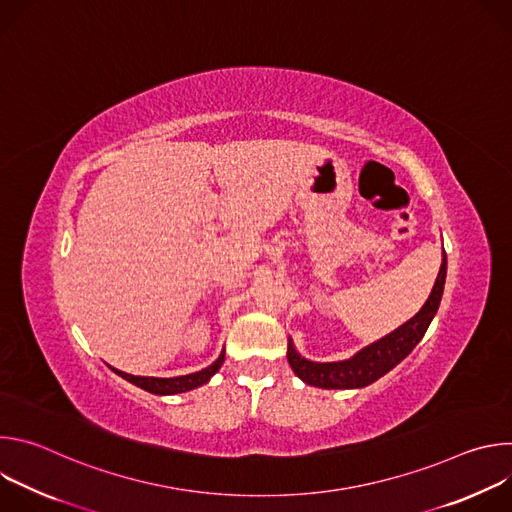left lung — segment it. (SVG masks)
Wrapping results in <instances>:
<instances>
[{"instance_id":"1","label":"left lung","mask_w":512,"mask_h":512,"mask_svg":"<svg viewBox=\"0 0 512 512\" xmlns=\"http://www.w3.org/2000/svg\"><path fill=\"white\" fill-rule=\"evenodd\" d=\"M446 271L448 259L444 251L440 273H437L431 294L421 306V310L387 336L354 352L350 358L336 362H316L304 358L296 350L294 340L287 338V362L291 371H294L306 385L320 389H362L375 383L391 369H395L423 338L433 316L437 314V308H440L446 285Z\"/></svg>"}]
</instances>
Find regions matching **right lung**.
<instances>
[{
  "label": "right lung",
  "mask_w": 512,
  "mask_h": 512,
  "mask_svg": "<svg viewBox=\"0 0 512 512\" xmlns=\"http://www.w3.org/2000/svg\"><path fill=\"white\" fill-rule=\"evenodd\" d=\"M225 362V348L221 350V354H218V358L210 364V367L202 369V371H196V373H190V375H182V377H172V379H160V377H135V375H129V373H123V371H117L111 367V371L115 375H119L121 379L129 381L131 385L148 391V393H154V395H176V393H186V391H192L204 383H208L214 373H218V369L223 367Z\"/></svg>",
  "instance_id": "right-lung-1"
}]
</instances>
